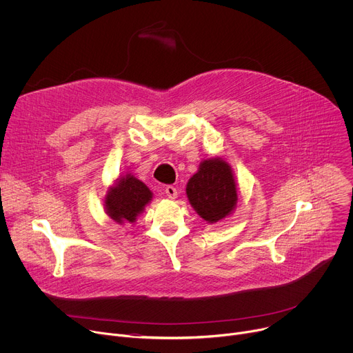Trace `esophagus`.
<instances>
[{
  "label": "esophagus",
  "mask_w": 353,
  "mask_h": 353,
  "mask_svg": "<svg viewBox=\"0 0 353 353\" xmlns=\"http://www.w3.org/2000/svg\"><path fill=\"white\" fill-rule=\"evenodd\" d=\"M165 192H166V195H168L170 199H176V198H177V195H179L177 188H176V187H173V185H168V187L165 188Z\"/></svg>",
  "instance_id": "34e87169"
}]
</instances>
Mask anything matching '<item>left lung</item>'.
Here are the masks:
<instances>
[{
  "instance_id": "obj_1",
  "label": "left lung",
  "mask_w": 353,
  "mask_h": 353,
  "mask_svg": "<svg viewBox=\"0 0 353 353\" xmlns=\"http://www.w3.org/2000/svg\"><path fill=\"white\" fill-rule=\"evenodd\" d=\"M185 192L191 207L208 223L229 216L237 205V184L233 170L222 158L205 159L188 180Z\"/></svg>"
}]
</instances>
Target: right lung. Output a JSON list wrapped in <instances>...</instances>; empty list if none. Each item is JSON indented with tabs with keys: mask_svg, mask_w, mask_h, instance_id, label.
<instances>
[{
	"mask_svg": "<svg viewBox=\"0 0 353 353\" xmlns=\"http://www.w3.org/2000/svg\"><path fill=\"white\" fill-rule=\"evenodd\" d=\"M154 194L131 173L116 180L105 196L106 214L117 223H134Z\"/></svg>",
	"mask_w": 353,
	"mask_h": 353,
	"instance_id": "1",
	"label": "right lung"
}]
</instances>
